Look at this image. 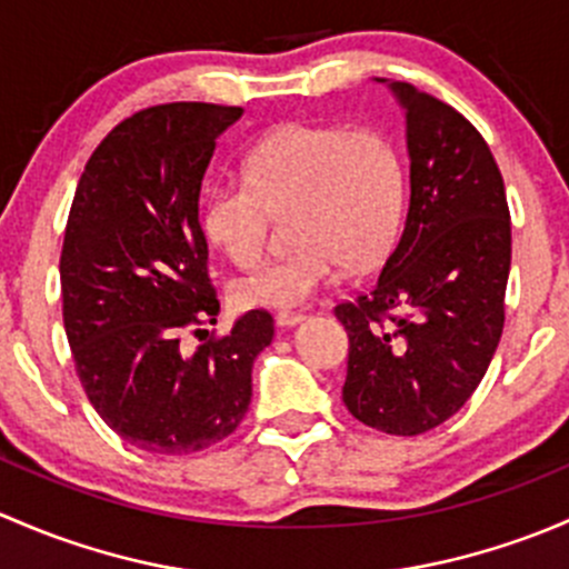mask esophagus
<instances>
[{
  "label": "esophagus",
  "mask_w": 569,
  "mask_h": 569,
  "mask_svg": "<svg viewBox=\"0 0 569 569\" xmlns=\"http://www.w3.org/2000/svg\"><path fill=\"white\" fill-rule=\"evenodd\" d=\"M303 320H307V315H301V312H279L277 315V326H282V328H292V326L303 323Z\"/></svg>",
  "instance_id": "esophagus-1"
}]
</instances>
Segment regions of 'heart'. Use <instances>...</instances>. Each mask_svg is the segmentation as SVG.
Here are the masks:
<instances>
[{"mask_svg":"<svg viewBox=\"0 0 569 569\" xmlns=\"http://www.w3.org/2000/svg\"><path fill=\"white\" fill-rule=\"evenodd\" d=\"M292 204V238L301 246L236 284L243 307H303L348 266L389 254L406 210L400 150L372 128H277L243 156V178H224L208 191L204 236L236 266L251 268L266 249L271 213Z\"/></svg>","mask_w":569,"mask_h":569,"instance_id":"1","label":"heart"}]
</instances>
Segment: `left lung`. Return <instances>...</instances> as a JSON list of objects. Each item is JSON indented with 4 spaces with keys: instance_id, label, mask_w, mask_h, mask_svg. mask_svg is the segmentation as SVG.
<instances>
[{
    "instance_id": "1",
    "label": "left lung",
    "mask_w": 569,
    "mask_h": 569,
    "mask_svg": "<svg viewBox=\"0 0 569 569\" xmlns=\"http://www.w3.org/2000/svg\"><path fill=\"white\" fill-rule=\"evenodd\" d=\"M375 81L406 111L411 202L372 290L333 309L350 339L342 400L367 427L419 436L466 406L499 348L512 230L482 133L408 81Z\"/></svg>"
}]
</instances>
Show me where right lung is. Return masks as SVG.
<instances>
[{
	"label": "right lung",
	"mask_w": 569,
	"mask_h": 569,
	"mask_svg": "<svg viewBox=\"0 0 569 569\" xmlns=\"http://www.w3.org/2000/svg\"><path fill=\"white\" fill-rule=\"evenodd\" d=\"M241 114L216 103L137 111L98 144L70 204L60 257L70 353L98 416L142 452L224 441L273 339L271 315L251 309L224 337L180 350L186 326L219 315L199 191L216 139Z\"/></svg>",
	"instance_id": "right-lung-1"
}]
</instances>
